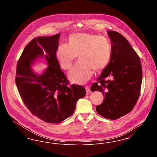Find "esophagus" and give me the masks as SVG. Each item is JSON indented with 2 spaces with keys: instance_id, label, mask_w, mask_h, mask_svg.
I'll return each mask as SVG.
<instances>
[{
  "instance_id": "1",
  "label": "esophagus",
  "mask_w": 157,
  "mask_h": 157,
  "mask_svg": "<svg viewBox=\"0 0 157 157\" xmlns=\"http://www.w3.org/2000/svg\"><path fill=\"white\" fill-rule=\"evenodd\" d=\"M85 90H86V94H87V95H90V94L91 91H90V87H89L88 86H85Z\"/></svg>"
}]
</instances>
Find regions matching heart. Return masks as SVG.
I'll return each mask as SVG.
<instances>
[{
	"label": "heart",
	"instance_id": "b5f03b06",
	"mask_svg": "<svg viewBox=\"0 0 157 157\" xmlns=\"http://www.w3.org/2000/svg\"><path fill=\"white\" fill-rule=\"evenodd\" d=\"M112 46L107 37L95 34L77 33L70 35L69 44L58 46L56 55L61 67L70 69L79 55L78 62L68 74L69 79L82 84L89 81L95 70L101 71L108 65Z\"/></svg>",
	"mask_w": 157,
	"mask_h": 157
}]
</instances>
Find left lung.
<instances>
[{"mask_svg":"<svg viewBox=\"0 0 157 157\" xmlns=\"http://www.w3.org/2000/svg\"><path fill=\"white\" fill-rule=\"evenodd\" d=\"M107 33L112 44L110 62L90 90H98L104 97L103 102L96 107L97 112L106 119L115 120L131 112L136 104L141 92L142 66L125 37L115 31Z\"/></svg>","mask_w":157,"mask_h":157,"instance_id":"obj_1","label":"left lung"}]
</instances>
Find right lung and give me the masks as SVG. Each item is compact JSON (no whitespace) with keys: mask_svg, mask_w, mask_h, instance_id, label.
I'll list each match as a JSON object with an SVG mask.
<instances>
[{"mask_svg":"<svg viewBox=\"0 0 157 157\" xmlns=\"http://www.w3.org/2000/svg\"><path fill=\"white\" fill-rule=\"evenodd\" d=\"M60 33L37 36L26 46L17 62L15 81L23 102L30 112L48 123L58 124L71 116L78 100L84 97L82 85L72 84L60 69L56 52ZM45 57L49 66L41 75L35 74L31 64Z\"/></svg>","mask_w":157,"mask_h":157,"instance_id":"right-lung-1","label":"right lung"}]
</instances>
